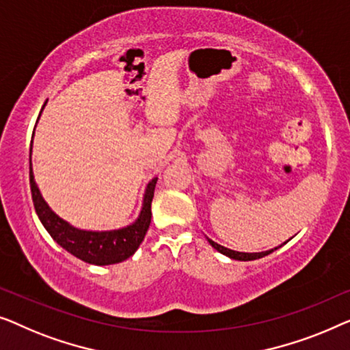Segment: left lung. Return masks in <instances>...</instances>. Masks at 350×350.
Returning a JSON list of instances; mask_svg holds the SVG:
<instances>
[{"instance_id": "left-lung-1", "label": "left lung", "mask_w": 350, "mask_h": 350, "mask_svg": "<svg viewBox=\"0 0 350 350\" xmlns=\"http://www.w3.org/2000/svg\"><path fill=\"white\" fill-rule=\"evenodd\" d=\"M208 241H209V244L213 245V247H214L215 250H219L220 254H224V255H226V257H230V258H233V260H243V262H247V260H257V258H262V257H265V255L271 254V252H274L275 249H278V247H274V249H271V250H267V252H254V254H247V252H236V250L226 249V247H224V245H220V244H217V243H214L213 239H208ZM284 244H285V243H284Z\"/></svg>"}]
</instances>
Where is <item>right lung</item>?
I'll use <instances>...</instances> for the list:
<instances>
[{
  "label": "right lung",
  "instance_id": "obj_1",
  "mask_svg": "<svg viewBox=\"0 0 350 350\" xmlns=\"http://www.w3.org/2000/svg\"><path fill=\"white\" fill-rule=\"evenodd\" d=\"M33 142V141H31ZM157 184V177L149 182L146 189L144 203L139 217L133 225L122 230L114 231H83L77 230L65 220H62L53 211L49 208L46 201L39 193L36 182L31 173V160H29V189H31V198L34 209L44 228L49 231L53 241H57L63 249L92 265H114L120 263L131 257L144 241V236L149 230L152 219V198Z\"/></svg>",
  "mask_w": 350,
  "mask_h": 350
}]
</instances>
